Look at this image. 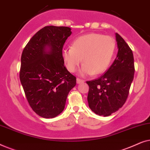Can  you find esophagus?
<instances>
[{"instance_id":"obj_1","label":"esophagus","mask_w":150,"mask_h":150,"mask_svg":"<svg viewBox=\"0 0 150 150\" xmlns=\"http://www.w3.org/2000/svg\"><path fill=\"white\" fill-rule=\"evenodd\" d=\"M83 82H84L83 80H82V79H79V78H78V79H76V83H77V84H81V83H83Z\"/></svg>"}]
</instances>
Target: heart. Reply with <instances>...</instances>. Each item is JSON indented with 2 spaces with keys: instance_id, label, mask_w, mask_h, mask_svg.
Returning a JSON list of instances; mask_svg holds the SVG:
<instances>
[{
  "instance_id": "obj_1",
  "label": "heart",
  "mask_w": 150,
  "mask_h": 150,
  "mask_svg": "<svg viewBox=\"0 0 150 150\" xmlns=\"http://www.w3.org/2000/svg\"><path fill=\"white\" fill-rule=\"evenodd\" d=\"M115 42L111 37L98 33L84 35L76 39L71 48L63 50L62 57L67 70L74 72L81 63L83 76L98 75L108 69L113 57Z\"/></svg>"
}]
</instances>
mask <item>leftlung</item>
<instances>
[{"label":"left lung","mask_w":150,"mask_h":150,"mask_svg":"<svg viewBox=\"0 0 150 150\" xmlns=\"http://www.w3.org/2000/svg\"><path fill=\"white\" fill-rule=\"evenodd\" d=\"M118 52L106 72L99 79L87 81V101L92 111L98 115L109 116L122 107L128 98L134 79L133 53L124 39L115 33Z\"/></svg>","instance_id":"obj_1"}]
</instances>
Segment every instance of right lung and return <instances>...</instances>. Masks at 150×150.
<instances>
[{"label":"right lung","mask_w":150,"mask_h":150,"mask_svg":"<svg viewBox=\"0 0 150 150\" xmlns=\"http://www.w3.org/2000/svg\"><path fill=\"white\" fill-rule=\"evenodd\" d=\"M67 26H45L24 48L20 79L32 109L44 118H53L65 108L76 78L64 65L63 45L71 35Z\"/></svg>","instance_id":"1"}]
</instances>
